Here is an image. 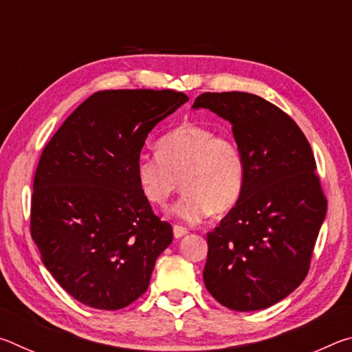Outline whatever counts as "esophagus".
Returning a JSON list of instances; mask_svg holds the SVG:
<instances>
[{
  "label": "esophagus",
  "mask_w": 352,
  "mask_h": 352,
  "mask_svg": "<svg viewBox=\"0 0 352 352\" xmlns=\"http://www.w3.org/2000/svg\"><path fill=\"white\" fill-rule=\"evenodd\" d=\"M186 234H188L186 228H183V226H178V225L174 226V236L177 237V239H180V237L186 236Z\"/></svg>",
  "instance_id": "obj_1"
}]
</instances>
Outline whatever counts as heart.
I'll use <instances>...</instances> for the list:
<instances>
[{
	"label": "heart",
	"instance_id": "heart-1",
	"mask_svg": "<svg viewBox=\"0 0 352 352\" xmlns=\"http://www.w3.org/2000/svg\"><path fill=\"white\" fill-rule=\"evenodd\" d=\"M158 157H141L136 182L148 204L164 206L184 190L172 216L184 223H199L211 211L223 212L239 200L245 182V160L241 146L216 130L183 124L157 144Z\"/></svg>",
	"mask_w": 352,
	"mask_h": 352
}]
</instances>
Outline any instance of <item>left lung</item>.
<instances>
[{
	"instance_id": "1",
	"label": "left lung",
	"mask_w": 352,
	"mask_h": 352,
	"mask_svg": "<svg viewBox=\"0 0 352 352\" xmlns=\"http://www.w3.org/2000/svg\"><path fill=\"white\" fill-rule=\"evenodd\" d=\"M192 109L228 121L245 160L239 200L206 236L205 285L233 311L267 309L305 281L326 217L311 144L294 119L256 94L204 93Z\"/></svg>"
}]
</instances>
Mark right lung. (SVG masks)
Here are the masks:
<instances>
[{
    "instance_id": "obj_1",
    "label": "right lung",
    "mask_w": 352,
    "mask_h": 352,
    "mask_svg": "<svg viewBox=\"0 0 352 352\" xmlns=\"http://www.w3.org/2000/svg\"><path fill=\"white\" fill-rule=\"evenodd\" d=\"M188 100L174 90L98 91L43 148L31 234L47 272L82 305H132L170 245L172 226L141 194L136 163L151 130Z\"/></svg>"
}]
</instances>
